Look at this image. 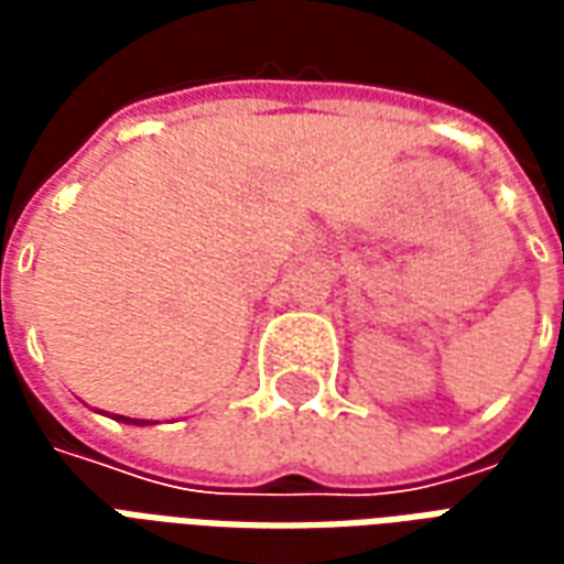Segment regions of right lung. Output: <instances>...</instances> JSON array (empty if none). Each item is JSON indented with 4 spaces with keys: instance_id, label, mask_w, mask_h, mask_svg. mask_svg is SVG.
<instances>
[{
    "instance_id": "1",
    "label": "right lung",
    "mask_w": 564,
    "mask_h": 564,
    "mask_svg": "<svg viewBox=\"0 0 564 564\" xmlns=\"http://www.w3.org/2000/svg\"><path fill=\"white\" fill-rule=\"evenodd\" d=\"M117 420H123V423H135V425H144V420H129V416H117Z\"/></svg>"
}]
</instances>
